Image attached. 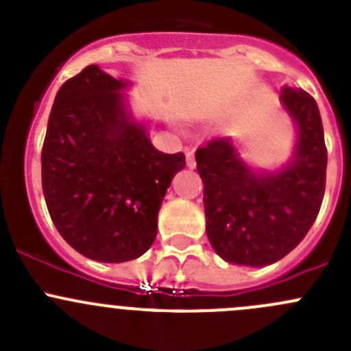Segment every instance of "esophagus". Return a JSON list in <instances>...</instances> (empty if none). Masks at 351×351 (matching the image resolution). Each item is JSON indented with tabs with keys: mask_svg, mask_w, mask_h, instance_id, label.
<instances>
[{
	"mask_svg": "<svg viewBox=\"0 0 351 351\" xmlns=\"http://www.w3.org/2000/svg\"><path fill=\"white\" fill-rule=\"evenodd\" d=\"M195 156H193L192 151H189V153H186V166H189V168H195Z\"/></svg>",
	"mask_w": 351,
	"mask_h": 351,
	"instance_id": "1",
	"label": "esophagus"
}]
</instances>
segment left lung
Here are the masks:
<instances>
[{"label":"left lung","mask_w":351,"mask_h":351,"mask_svg":"<svg viewBox=\"0 0 351 351\" xmlns=\"http://www.w3.org/2000/svg\"><path fill=\"white\" fill-rule=\"evenodd\" d=\"M280 100L297 125L295 151L280 171H253L228 137L195 153L207 238L232 265L282 260L306 238L323 204L328 151L319 108L309 93L289 86Z\"/></svg>","instance_id":"8db88e82"}]
</instances>
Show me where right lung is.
I'll return each instance as SVG.
<instances>
[{
  "label": "right lung",
  "instance_id": "1",
  "mask_svg": "<svg viewBox=\"0 0 351 351\" xmlns=\"http://www.w3.org/2000/svg\"><path fill=\"white\" fill-rule=\"evenodd\" d=\"M115 80L86 66L52 105L42 146V190L59 234L104 263L139 258L154 243L158 212L185 154L158 151L134 122Z\"/></svg>",
  "mask_w": 351,
  "mask_h": 351
}]
</instances>
